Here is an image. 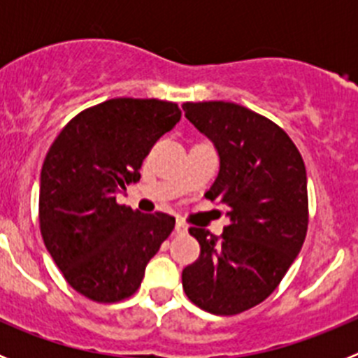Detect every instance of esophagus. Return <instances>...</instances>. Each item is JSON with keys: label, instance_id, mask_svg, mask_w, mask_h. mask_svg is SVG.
I'll use <instances>...</instances> for the list:
<instances>
[{"label": "esophagus", "instance_id": "1", "mask_svg": "<svg viewBox=\"0 0 358 358\" xmlns=\"http://www.w3.org/2000/svg\"><path fill=\"white\" fill-rule=\"evenodd\" d=\"M176 231H177V235H186V233H188V226H186L185 220H181V218H177Z\"/></svg>", "mask_w": 358, "mask_h": 358}]
</instances>
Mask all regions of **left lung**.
Wrapping results in <instances>:
<instances>
[{
	"label": "left lung",
	"mask_w": 358,
	"mask_h": 358,
	"mask_svg": "<svg viewBox=\"0 0 358 358\" xmlns=\"http://www.w3.org/2000/svg\"><path fill=\"white\" fill-rule=\"evenodd\" d=\"M185 116L217 148L220 169L210 201L227 208L222 236L189 227L201 256L182 271L199 308L235 315L274 292L299 255L308 226L303 157L287 132L233 102H186Z\"/></svg>",
	"instance_id": "obj_1"
}]
</instances>
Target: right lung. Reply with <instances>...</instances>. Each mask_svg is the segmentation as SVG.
I'll use <instances>...</instances> for the list:
<instances>
[{
    "mask_svg": "<svg viewBox=\"0 0 358 358\" xmlns=\"http://www.w3.org/2000/svg\"><path fill=\"white\" fill-rule=\"evenodd\" d=\"M181 120L177 103L113 98L82 110L57 136L41 170L44 245L66 281L98 303L122 301L176 226L166 213L116 202L140 181L152 145Z\"/></svg>",
    "mask_w": 358,
    "mask_h": 358,
    "instance_id": "1",
    "label": "right lung"
}]
</instances>
